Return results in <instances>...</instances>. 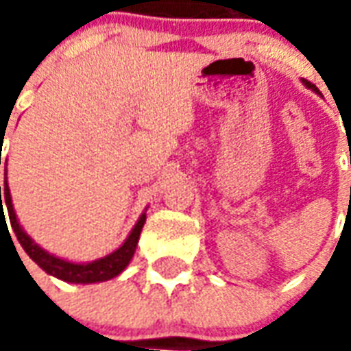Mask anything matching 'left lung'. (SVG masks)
Here are the masks:
<instances>
[{
    "mask_svg": "<svg viewBox=\"0 0 351 351\" xmlns=\"http://www.w3.org/2000/svg\"><path fill=\"white\" fill-rule=\"evenodd\" d=\"M302 84H304V86H306V88H310V90H314V92H316V88H314V84H310L308 80H302Z\"/></svg>",
    "mask_w": 351,
    "mask_h": 351,
    "instance_id": "left-lung-1",
    "label": "left lung"
}]
</instances>
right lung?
Instances as JSON below:
<instances>
[{
	"label": "right lung",
	"mask_w": 351,
	"mask_h": 351,
	"mask_svg": "<svg viewBox=\"0 0 351 351\" xmlns=\"http://www.w3.org/2000/svg\"><path fill=\"white\" fill-rule=\"evenodd\" d=\"M0 165H1V152H0ZM0 208H1V221H3V208H7L9 213V220H11V228L14 231V235L19 239L20 246L24 248L29 258L34 259L35 263L41 267L43 271L54 276V278L64 280L69 284H95V282H107L110 278H116L123 269L130 265L133 254L137 250L138 237L143 231V226L146 221V208L143 214L138 216L137 223L133 226L130 231L128 239L123 241L120 248H116L114 252L107 254L105 258L93 259V261H86V263H75L69 259L58 258L54 254H50L45 248H41L39 244L35 243L32 237L27 235L24 228L20 226L16 213H14V206H12L11 199V190H9V184H7V161H5V180L3 186H0Z\"/></svg>",
	"instance_id": "1"
}]
</instances>
